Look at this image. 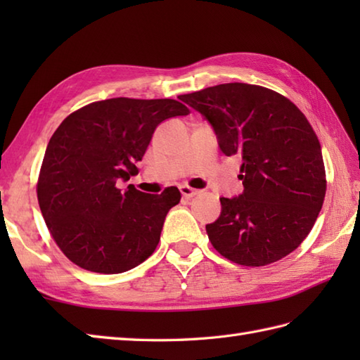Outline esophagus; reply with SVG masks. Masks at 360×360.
I'll list each match as a JSON object with an SVG mask.
<instances>
[{
	"instance_id": "obj_1",
	"label": "esophagus",
	"mask_w": 360,
	"mask_h": 360,
	"mask_svg": "<svg viewBox=\"0 0 360 360\" xmlns=\"http://www.w3.org/2000/svg\"><path fill=\"white\" fill-rule=\"evenodd\" d=\"M179 190H181V193H182V196H184V198H193L195 195L200 193V190L192 188L190 186H181Z\"/></svg>"
}]
</instances>
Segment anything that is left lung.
<instances>
[{
  "label": "left lung",
  "mask_w": 360,
  "mask_h": 360,
  "mask_svg": "<svg viewBox=\"0 0 360 360\" xmlns=\"http://www.w3.org/2000/svg\"><path fill=\"white\" fill-rule=\"evenodd\" d=\"M179 98L210 122L226 156L243 159V193L221 198L219 218L205 226L212 246L252 267L295 250L326 193L322 148L304 114L285 96L249 83H223Z\"/></svg>",
  "instance_id": "left-lung-1"
}]
</instances>
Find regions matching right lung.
Masks as SVG:
<instances>
[{
	"label": "right lung",
	"instance_id": "right-lung-1",
	"mask_svg": "<svg viewBox=\"0 0 360 360\" xmlns=\"http://www.w3.org/2000/svg\"><path fill=\"white\" fill-rule=\"evenodd\" d=\"M188 112L173 98L116 97L82 106L60 124L44 153L37 198L51 236L74 264L120 274L156 250L179 190L148 195L117 184L137 174L136 162L160 122Z\"/></svg>",
	"mask_w": 360,
	"mask_h": 360
}]
</instances>
